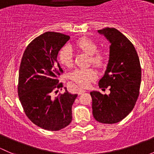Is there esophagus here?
Returning <instances> with one entry per match:
<instances>
[{"instance_id": "34e87169", "label": "esophagus", "mask_w": 154, "mask_h": 154, "mask_svg": "<svg viewBox=\"0 0 154 154\" xmlns=\"http://www.w3.org/2000/svg\"><path fill=\"white\" fill-rule=\"evenodd\" d=\"M85 91H85V90L81 89V88H79L78 91H77V94H78L79 95H80V94H83V93H84Z\"/></svg>"}]
</instances>
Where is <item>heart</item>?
<instances>
[{
    "label": "heart",
    "mask_w": 154,
    "mask_h": 154,
    "mask_svg": "<svg viewBox=\"0 0 154 154\" xmlns=\"http://www.w3.org/2000/svg\"><path fill=\"white\" fill-rule=\"evenodd\" d=\"M77 47L84 52L85 54L91 56L90 60L91 63L97 68L104 67L106 63V56L104 53L98 52V46L93 40L83 37L76 43ZM60 63L65 67H72L73 53L69 46H65L60 51L58 54ZM97 77V72L92 68H80L76 69L70 74V79L78 86L86 87L90 83L95 80Z\"/></svg>",
    "instance_id": "obj_1"
}]
</instances>
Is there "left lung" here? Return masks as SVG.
Returning <instances> with one entry per match:
<instances>
[{
    "mask_svg": "<svg viewBox=\"0 0 154 154\" xmlns=\"http://www.w3.org/2000/svg\"><path fill=\"white\" fill-rule=\"evenodd\" d=\"M109 42V59L98 86L109 87V94L92 91V113L97 122L116 124L134 108L140 89L142 70L139 56L131 42L116 28L99 29Z\"/></svg>",
    "mask_w": 154,
    "mask_h": 154,
    "instance_id": "8db88e82",
    "label": "left lung"
}]
</instances>
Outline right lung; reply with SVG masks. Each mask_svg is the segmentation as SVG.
Returning <instances> with one entry per match:
<instances>
[{
  "label": "right lung",
  "mask_w": 154,
  "mask_h": 154,
  "mask_svg": "<svg viewBox=\"0 0 154 154\" xmlns=\"http://www.w3.org/2000/svg\"><path fill=\"white\" fill-rule=\"evenodd\" d=\"M69 35L46 32L28 45L21 59L18 94L26 116L44 130L57 131L72 120V105L77 94L69 93L54 97L63 86L58 76L63 73L57 61L59 51Z\"/></svg>",
  "instance_id": "obj_1"
}]
</instances>
